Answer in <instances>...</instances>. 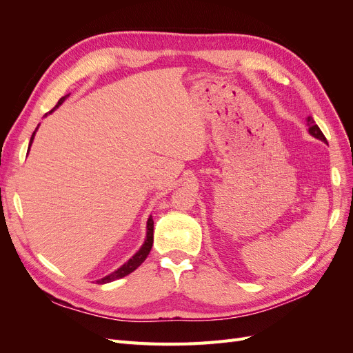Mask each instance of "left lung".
<instances>
[{
    "instance_id": "1",
    "label": "left lung",
    "mask_w": 353,
    "mask_h": 353,
    "mask_svg": "<svg viewBox=\"0 0 353 353\" xmlns=\"http://www.w3.org/2000/svg\"><path fill=\"white\" fill-rule=\"evenodd\" d=\"M306 123H307V126H309V134H311V135H312V137H315V138H318V140H321V141L327 143L324 134L321 132V130H319L318 125H316V123H315V121L312 119V116H307Z\"/></svg>"
}]
</instances>
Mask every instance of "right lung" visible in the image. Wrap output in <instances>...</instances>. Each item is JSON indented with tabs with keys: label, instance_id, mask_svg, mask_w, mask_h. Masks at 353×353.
I'll use <instances>...</instances> for the list:
<instances>
[{
	"label": "right lung",
	"instance_id": "right-lung-1",
	"mask_svg": "<svg viewBox=\"0 0 353 353\" xmlns=\"http://www.w3.org/2000/svg\"><path fill=\"white\" fill-rule=\"evenodd\" d=\"M69 97V94L68 95H65V97H61L60 100H59V103L56 104V108L54 109H57L59 105L65 101L66 99ZM52 109V110H54ZM51 110V112H52ZM51 112H48V113H51ZM47 113V114H48ZM46 114V116H47ZM35 132H37V130L34 131V134H32V137H30V141H29V148H30V145H32V141H34V137H35ZM153 218H152V215H150V218H148V221H147V236H145V241H144V244L141 245V249L138 250L132 258L128 261V262H125L121 268H117L116 271H113L112 274H109V275H105L104 279H101V280H97V283L99 284H105V283H110V281H114V280H119V279H122V276H126L128 274H131V272H134L138 266H140L144 261H145V258L148 256V253H150V250H152V245H153Z\"/></svg>",
	"mask_w": 353,
	"mask_h": 353
}]
</instances>
